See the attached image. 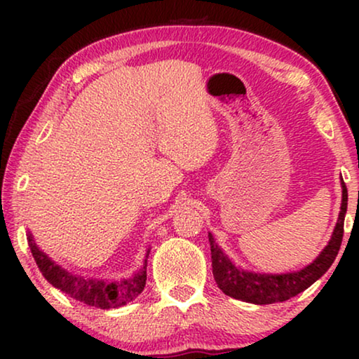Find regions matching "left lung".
Masks as SVG:
<instances>
[{"instance_id": "left-lung-1", "label": "left lung", "mask_w": 359, "mask_h": 359, "mask_svg": "<svg viewBox=\"0 0 359 359\" xmlns=\"http://www.w3.org/2000/svg\"><path fill=\"white\" fill-rule=\"evenodd\" d=\"M340 184L341 205L332 237L322 252L318 253V257L312 263H309L307 266L297 269V271L257 273L243 269L238 264H235L233 259L215 242L214 235L209 232L212 273L220 291L230 297L238 299V301L264 306V304L287 301V299L297 296L299 292L306 291L318 278H322L327 273V269L332 266V263L335 262L343 238L348 191L345 183H343V178H340Z\"/></svg>"}]
</instances>
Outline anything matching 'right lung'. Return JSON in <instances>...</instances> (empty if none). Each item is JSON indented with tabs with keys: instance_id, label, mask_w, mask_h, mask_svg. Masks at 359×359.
<instances>
[{
	"instance_id": "obj_1",
	"label": "right lung",
	"mask_w": 359,
	"mask_h": 359,
	"mask_svg": "<svg viewBox=\"0 0 359 359\" xmlns=\"http://www.w3.org/2000/svg\"><path fill=\"white\" fill-rule=\"evenodd\" d=\"M27 243L43 278L53 287L60 289L67 296L76 299L83 304H88V306L97 309H117L134 301L145 287L147 258H149L150 247L147 248L142 266L134 274L121 278L117 281V279L88 278L81 276V274L70 273L62 264L53 262L46 252H42V248L34 240L31 230H27Z\"/></svg>"
}]
</instances>
